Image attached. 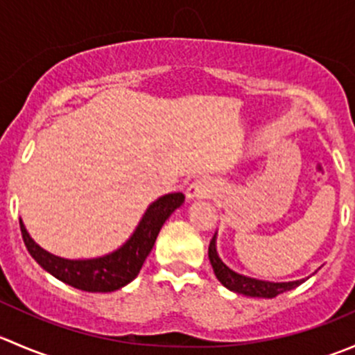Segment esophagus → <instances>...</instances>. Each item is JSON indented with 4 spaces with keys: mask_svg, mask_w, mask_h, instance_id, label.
Returning a JSON list of instances; mask_svg holds the SVG:
<instances>
[{
    "mask_svg": "<svg viewBox=\"0 0 355 355\" xmlns=\"http://www.w3.org/2000/svg\"><path fill=\"white\" fill-rule=\"evenodd\" d=\"M214 192V182L209 178H199L194 180L187 187V198L189 199H204L211 198Z\"/></svg>",
    "mask_w": 355,
    "mask_h": 355,
    "instance_id": "1",
    "label": "esophagus"
}]
</instances>
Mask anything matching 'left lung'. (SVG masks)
Wrapping results in <instances>:
<instances>
[{
    "label": "left lung",
    "instance_id": "8db88e82",
    "mask_svg": "<svg viewBox=\"0 0 355 355\" xmlns=\"http://www.w3.org/2000/svg\"><path fill=\"white\" fill-rule=\"evenodd\" d=\"M207 254H209V261H211V266H213L214 275H216L218 280L221 282V285L234 290V292L244 293V295L271 299V297L280 295V293L287 292V290L299 287V285L304 282V280H295V282H284V284H275V282L256 280V278H249V277H244V275L235 273V271H232L227 264L221 263V259L218 257L216 247H214V237L211 239Z\"/></svg>",
    "mask_w": 355,
    "mask_h": 355
}]
</instances>
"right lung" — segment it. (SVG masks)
Masks as SVG:
<instances>
[{
	"mask_svg": "<svg viewBox=\"0 0 355 355\" xmlns=\"http://www.w3.org/2000/svg\"><path fill=\"white\" fill-rule=\"evenodd\" d=\"M184 199L185 196L182 192H173L155 200L148 207L137 230L128 239L127 244L108 256L96 259H63L53 256L32 241L22 221L20 232L28 254L63 284L85 292H113L130 284L137 277L146 257L155 245L161 227L168 216L184 202Z\"/></svg>",
	"mask_w": 355,
	"mask_h": 355,
	"instance_id": "1",
	"label": "right lung"
}]
</instances>
